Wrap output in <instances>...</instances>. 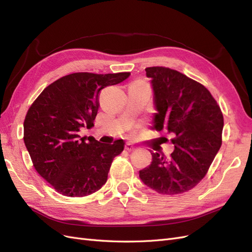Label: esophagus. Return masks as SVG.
Listing matches in <instances>:
<instances>
[{
  "instance_id": "34e87169",
  "label": "esophagus",
  "mask_w": 252,
  "mask_h": 252,
  "mask_svg": "<svg viewBox=\"0 0 252 252\" xmlns=\"http://www.w3.org/2000/svg\"><path fill=\"white\" fill-rule=\"evenodd\" d=\"M125 148H126L128 151H131V150H133L135 147H134V145H133L131 142H127L126 145H125Z\"/></svg>"
}]
</instances>
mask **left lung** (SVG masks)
Segmentation results:
<instances>
[{
  "label": "left lung",
  "mask_w": 252,
  "mask_h": 252,
  "mask_svg": "<svg viewBox=\"0 0 252 252\" xmlns=\"http://www.w3.org/2000/svg\"><path fill=\"white\" fill-rule=\"evenodd\" d=\"M157 112L152 129L172 134L170 157L151 151L152 162L140 170L145 185L162 194L192 189L207 173L222 145L224 119L202 84L166 67L146 68Z\"/></svg>",
  "instance_id": "8db88e82"
}]
</instances>
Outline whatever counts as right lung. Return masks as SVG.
Listing matches in <instances>:
<instances>
[{"label":"right lung","instance_id":"add662e5","mask_svg":"<svg viewBox=\"0 0 252 252\" xmlns=\"http://www.w3.org/2000/svg\"><path fill=\"white\" fill-rule=\"evenodd\" d=\"M129 75L68 74L45 88L30 106L24 121L25 146L37 173L61 194L89 195L107 181L112 159L124 150L125 142L104 144L79 132L94 126L100 91Z\"/></svg>","mask_w":252,"mask_h":252}]
</instances>
